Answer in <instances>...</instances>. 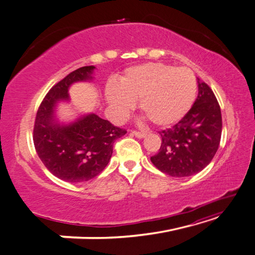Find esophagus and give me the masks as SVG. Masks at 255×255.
I'll use <instances>...</instances> for the list:
<instances>
[{"label":"esophagus","mask_w":255,"mask_h":255,"mask_svg":"<svg viewBox=\"0 0 255 255\" xmlns=\"http://www.w3.org/2000/svg\"><path fill=\"white\" fill-rule=\"evenodd\" d=\"M131 134H132V136H134V137L139 138V139L146 137V133H144V132H140V131H131Z\"/></svg>","instance_id":"esophagus-1"}]
</instances>
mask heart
Instances as JSON below:
<instances>
[{
	"instance_id": "heart-1",
	"label": "heart",
	"mask_w": 255,
	"mask_h": 255,
	"mask_svg": "<svg viewBox=\"0 0 255 255\" xmlns=\"http://www.w3.org/2000/svg\"><path fill=\"white\" fill-rule=\"evenodd\" d=\"M197 95V81L187 67L148 63L127 68L118 84L108 83L105 98L116 117L139 101V108L158 127L172 126L186 116Z\"/></svg>"
}]
</instances>
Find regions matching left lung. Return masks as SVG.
I'll list each match as a JSON object with an SVG mask.
<instances>
[{
  "label": "left lung",
  "mask_w": 255,
  "mask_h": 255,
  "mask_svg": "<svg viewBox=\"0 0 255 255\" xmlns=\"http://www.w3.org/2000/svg\"><path fill=\"white\" fill-rule=\"evenodd\" d=\"M198 97L186 116L162 130L159 152L150 158L163 173L189 177L203 170L216 154L222 132L221 109L208 85L198 78Z\"/></svg>",
  "instance_id": "obj_1"
}]
</instances>
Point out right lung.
<instances>
[{
	"label": "right lung",
	"instance_id": "add662e5",
	"mask_svg": "<svg viewBox=\"0 0 255 255\" xmlns=\"http://www.w3.org/2000/svg\"><path fill=\"white\" fill-rule=\"evenodd\" d=\"M95 68H78L53 86L35 119L33 140L38 157L49 172L64 181L84 182L98 176L111 160L114 142L127 132L94 113L78 115L68 123L58 119V105L71 101L69 87L92 82Z\"/></svg>",
	"mask_w": 255,
	"mask_h": 255
}]
</instances>
